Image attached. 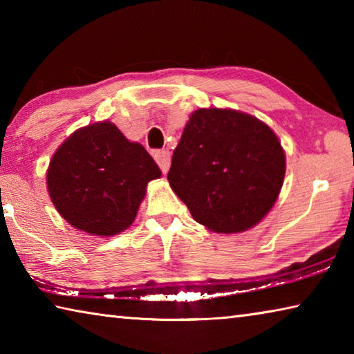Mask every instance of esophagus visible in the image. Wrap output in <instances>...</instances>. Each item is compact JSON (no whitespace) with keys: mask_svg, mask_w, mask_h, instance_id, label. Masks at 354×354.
Segmentation results:
<instances>
[{"mask_svg":"<svg viewBox=\"0 0 354 354\" xmlns=\"http://www.w3.org/2000/svg\"><path fill=\"white\" fill-rule=\"evenodd\" d=\"M154 159L156 162L159 164L160 170H162L164 173L169 171L170 169V153L165 151V149H159V151L154 153Z\"/></svg>","mask_w":354,"mask_h":354,"instance_id":"obj_1","label":"esophagus"}]
</instances>
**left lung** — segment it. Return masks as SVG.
I'll return each instance as SVG.
<instances>
[{"label": "left lung", "instance_id": "8db88e82", "mask_svg": "<svg viewBox=\"0 0 354 354\" xmlns=\"http://www.w3.org/2000/svg\"><path fill=\"white\" fill-rule=\"evenodd\" d=\"M286 154L273 129L234 109L190 113L167 179L209 231L236 234L270 212L283 187Z\"/></svg>", "mask_w": 354, "mask_h": 354}]
</instances>
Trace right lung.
Listing matches in <instances>:
<instances>
[{
	"mask_svg": "<svg viewBox=\"0 0 354 354\" xmlns=\"http://www.w3.org/2000/svg\"><path fill=\"white\" fill-rule=\"evenodd\" d=\"M160 175L140 143L104 120L76 129L62 142L48 165L46 189L71 226L111 237L133 225L148 183Z\"/></svg>",
	"mask_w": 354,
	"mask_h": 354,
	"instance_id": "obj_1",
	"label": "right lung"
}]
</instances>
